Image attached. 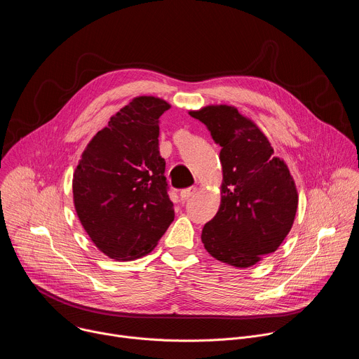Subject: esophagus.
Here are the masks:
<instances>
[{
  "label": "esophagus",
  "mask_w": 359,
  "mask_h": 359,
  "mask_svg": "<svg viewBox=\"0 0 359 359\" xmlns=\"http://www.w3.org/2000/svg\"><path fill=\"white\" fill-rule=\"evenodd\" d=\"M197 187L196 186H191V187H189V189H184V190H182L180 191V198L182 200H187V198H190L191 196H194L196 193H197Z\"/></svg>",
  "instance_id": "34e87169"
}]
</instances>
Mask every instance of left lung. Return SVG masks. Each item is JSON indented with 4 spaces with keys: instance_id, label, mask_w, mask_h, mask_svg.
I'll list each match as a JSON object with an SVG mask.
<instances>
[{
    "instance_id": "8db88e82",
    "label": "left lung",
    "mask_w": 359,
    "mask_h": 359,
    "mask_svg": "<svg viewBox=\"0 0 359 359\" xmlns=\"http://www.w3.org/2000/svg\"><path fill=\"white\" fill-rule=\"evenodd\" d=\"M222 146V201L201 231L204 248L216 260L247 269L274 252L290 233L298 191L287 163L252 119L231 105L190 111Z\"/></svg>"
}]
</instances>
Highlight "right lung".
<instances>
[{"label":"right lung","instance_id":"1","mask_svg":"<svg viewBox=\"0 0 359 359\" xmlns=\"http://www.w3.org/2000/svg\"><path fill=\"white\" fill-rule=\"evenodd\" d=\"M168 109L162 97H133L90 139L74 172L76 216L109 259L149 254L175 219L159 153V118Z\"/></svg>","mask_w":359,"mask_h":359}]
</instances>
